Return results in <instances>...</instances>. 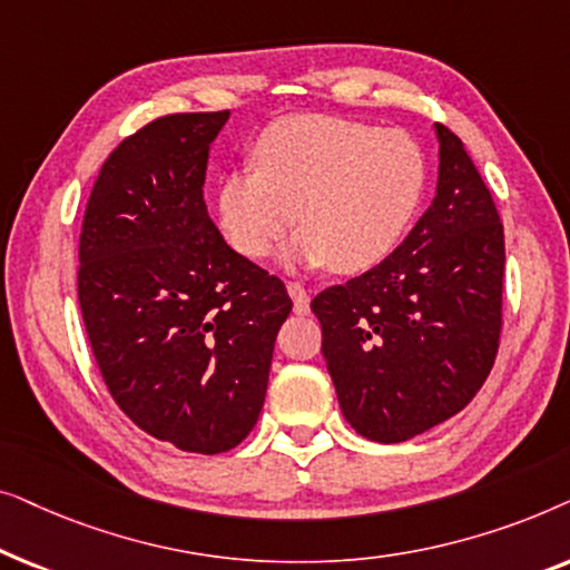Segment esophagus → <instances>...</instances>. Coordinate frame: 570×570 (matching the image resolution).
<instances>
[{
	"instance_id": "esophagus-1",
	"label": "esophagus",
	"mask_w": 570,
	"mask_h": 570,
	"mask_svg": "<svg viewBox=\"0 0 570 570\" xmlns=\"http://www.w3.org/2000/svg\"><path fill=\"white\" fill-rule=\"evenodd\" d=\"M287 293H291V298H293L295 314L306 316L308 311H311V298H308L306 287H303L301 283H287Z\"/></svg>"
}]
</instances>
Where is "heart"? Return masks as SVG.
<instances>
[{
    "label": "heart",
    "instance_id": "1",
    "mask_svg": "<svg viewBox=\"0 0 570 570\" xmlns=\"http://www.w3.org/2000/svg\"><path fill=\"white\" fill-rule=\"evenodd\" d=\"M254 166L217 186V225L246 259L267 256L298 217L285 262L361 275L407 236L423 202V147L402 129L298 114L269 124Z\"/></svg>",
    "mask_w": 570,
    "mask_h": 570
}]
</instances>
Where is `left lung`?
<instances>
[{"instance_id":"left-lung-1","label":"left lung","mask_w":570,"mask_h":570,"mask_svg":"<svg viewBox=\"0 0 570 570\" xmlns=\"http://www.w3.org/2000/svg\"><path fill=\"white\" fill-rule=\"evenodd\" d=\"M435 197L379 267L318 293L322 353L342 415L402 443L474 400L501 337L503 225L462 139L433 124Z\"/></svg>"}]
</instances>
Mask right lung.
I'll return each instance as SVG.
<instances>
[{
    "label": "right lung",
    "mask_w": 570,
    "mask_h": 570,
    "mask_svg": "<svg viewBox=\"0 0 570 570\" xmlns=\"http://www.w3.org/2000/svg\"><path fill=\"white\" fill-rule=\"evenodd\" d=\"M230 111L163 116L100 168L80 236L82 322L131 423L194 454L238 446L259 420L293 301L209 220V145Z\"/></svg>",
    "instance_id": "1"
}]
</instances>
